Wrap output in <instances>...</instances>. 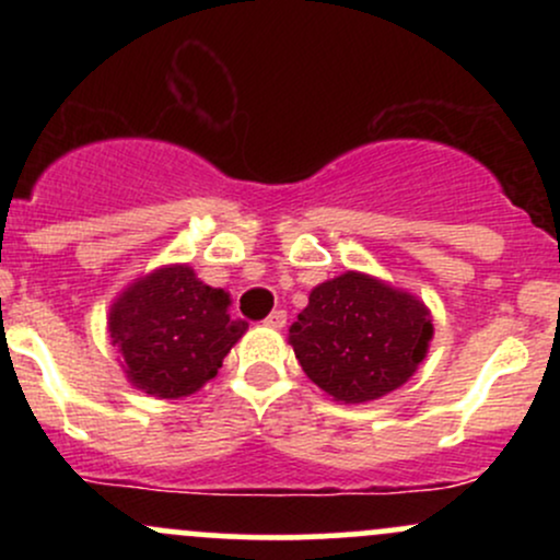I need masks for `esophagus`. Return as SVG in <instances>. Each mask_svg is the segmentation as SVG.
<instances>
[{"label": "esophagus", "instance_id": "34e87169", "mask_svg": "<svg viewBox=\"0 0 560 560\" xmlns=\"http://www.w3.org/2000/svg\"><path fill=\"white\" fill-rule=\"evenodd\" d=\"M266 326H271V329H284V326H287V311H273L271 316L266 318Z\"/></svg>", "mask_w": 560, "mask_h": 560}]
</instances>
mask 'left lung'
Segmentation results:
<instances>
[{
	"mask_svg": "<svg viewBox=\"0 0 560 560\" xmlns=\"http://www.w3.org/2000/svg\"><path fill=\"white\" fill-rule=\"evenodd\" d=\"M432 311L413 292L363 271L311 289L289 345L316 387L345 405L402 387L429 352Z\"/></svg>",
	"mask_w": 560,
	"mask_h": 560,
	"instance_id": "left-lung-1",
	"label": "left lung"
}]
</instances>
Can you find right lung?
I'll return each instance as SVG.
<instances>
[{
    "instance_id": "right-lung-1",
    "label": "right lung",
    "mask_w": 560,
    "mask_h": 560,
    "mask_svg": "<svg viewBox=\"0 0 560 560\" xmlns=\"http://www.w3.org/2000/svg\"><path fill=\"white\" fill-rule=\"evenodd\" d=\"M231 294L197 279L186 262L139 276L113 300L107 334L133 389L158 400L195 395L247 331L229 313Z\"/></svg>"
}]
</instances>
